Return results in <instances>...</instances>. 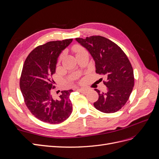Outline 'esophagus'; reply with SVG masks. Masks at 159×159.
Listing matches in <instances>:
<instances>
[{"instance_id":"esophagus-1","label":"esophagus","mask_w":159,"mask_h":159,"mask_svg":"<svg viewBox=\"0 0 159 159\" xmlns=\"http://www.w3.org/2000/svg\"><path fill=\"white\" fill-rule=\"evenodd\" d=\"M78 91H80V92H81V93H86L88 92V89H85V88H80V89H78Z\"/></svg>"}]
</instances>
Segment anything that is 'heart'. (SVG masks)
Wrapping results in <instances>:
<instances>
[{
    "label": "heart",
    "instance_id": "obj_1",
    "mask_svg": "<svg viewBox=\"0 0 159 159\" xmlns=\"http://www.w3.org/2000/svg\"><path fill=\"white\" fill-rule=\"evenodd\" d=\"M74 50L77 52V54H78V53H79V52H83V51H85V50H84L82 48H81L80 46H75V47H74ZM61 58H62V56H61L60 57V58H59V61L61 60Z\"/></svg>",
    "mask_w": 159,
    "mask_h": 159
}]
</instances>
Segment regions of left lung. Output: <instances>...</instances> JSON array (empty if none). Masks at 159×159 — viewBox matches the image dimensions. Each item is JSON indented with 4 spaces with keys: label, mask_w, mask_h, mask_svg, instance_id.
<instances>
[{
    "label": "left lung",
    "mask_w": 159,
    "mask_h": 159,
    "mask_svg": "<svg viewBox=\"0 0 159 159\" xmlns=\"http://www.w3.org/2000/svg\"><path fill=\"white\" fill-rule=\"evenodd\" d=\"M75 40L92 56L97 74L106 76L103 81L107 90L105 93L95 89L99 94L94 107L103 113H115L121 109L131 95L134 86L132 66L121 48L107 38L92 36Z\"/></svg>",
    "instance_id": "8db88e82"
}]
</instances>
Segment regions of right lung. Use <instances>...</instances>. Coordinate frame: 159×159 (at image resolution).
<instances>
[{
  "label": "right lung",
  "instance_id": "obj_1",
  "mask_svg": "<svg viewBox=\"0 0 159 159\" xmlns=\"http://www.w3.org/2000/svg\"><path fill=\"white\" fill-rule=\"evenodd\" d=\"M73 39L52 41L36 47L26 57L23 66L20 88L27 107L40 121L50 124L64 121L72 112L70 95L64 90L57 98L53 93L55 82L52 75L61 52Z\"/></svg>",
  "mask_w": 159,
  "mask_h": 159
}]
</instances>
